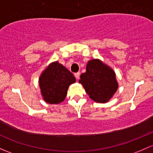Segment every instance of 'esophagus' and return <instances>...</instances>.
Instances as JSON below:
<instances>
[{
    "instance_id": "esophagus-1",
    "label": "esophagus",
    "mask_w": 153,
    "mask_h": 153,
    "mask_svg": "<svg viewBox=\"0 0 153 153\" xmlns=\"http://www.w3.org/2000/svg\"><path fill=\"white\" fill-rule=\"evenodd\" d=\"M74 76H75V77H76V79H79L80 73H79V72H77V73L74 74Z\"/></svg>"
}]
</instances>
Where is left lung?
Masks as SVG:
<instances>
[{
  "mask_svg": "<svg viewBox=\"0 0 153 153\" xmlns=\"http://www.w3.org/2000/svg\"><path fill=\"white\" fill-rule=\"evenodd\" d=\"M81 83L90 98L99 103H106L119 88L116 73L99 59L88 61L85 73L82 74Z\"/></svg>",
  "mask_w": 153,
  "mask_h": 153,
  "instance_id": "left-lung-1",
  "label": "left lung"
}]
</instances>
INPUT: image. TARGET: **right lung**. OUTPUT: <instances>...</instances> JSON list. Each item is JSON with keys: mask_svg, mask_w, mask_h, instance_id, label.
Here are the masks:
<instances>
[{"mask_svg": "<svg viewBox=\"0 0 153 153\" xmlns=\"http://www.w3.org/2000/svg\"><path fill=\"white\" fill-rule=\"evenodd\" d=\"M76 82L71 73L58 61L51 62L39 78L40 92L43 100L49 104H59L65 100L70 85Z\"/></svg>", "mask_w": 153, "mask_h": 153, "instance_id": "right-lung-1", "label": "right lung"}]
</instances>
